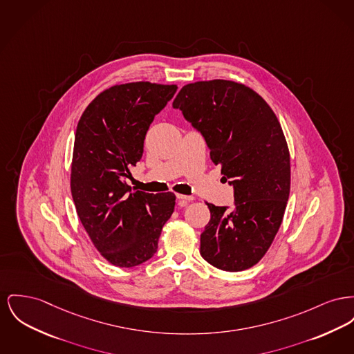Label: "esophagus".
<instances>
[{
  "label": "esophagus",
  "mask_w": 354,
  "mask_h": 354,
  "mask_svg": "<svg viewBox=\"0 0 354 354\" xmlns=\"http://www.w3.org/2000/svg\"><path fill=\"white\" fill-rule=\"evenodd\" d=\"M176 198H178V201H179L180 206H186L188 202H191V201L194 199L192 196H188V195H182V194H178V195H176Z\"/></svg>",
  "instance_id": "esophagus-1"
}]
</instances>
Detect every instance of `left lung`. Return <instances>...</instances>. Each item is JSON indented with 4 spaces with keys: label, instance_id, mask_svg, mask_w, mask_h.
I'll list each match as a JSON object with an SVG mask.
<instances>
[{
    "label": "left lung",
    "instance_id": "obj_1",
    "mask_svg": "<svg viewBox=\"0 0 354 354\" xmlns=\"http://www.w3.org/2000/svg\"><path fill=\"white\" fill-rule=\"evenodd\" d=\"M172 106L202 133L234 187V209L207 203L201 255L216 269L246 270L270 248L289 199L290 153L281 124L255 91L230 80L187 84Z\"/></svg>",
    "mask_w": 354,
    "mask_h": 354
}]
</instances>
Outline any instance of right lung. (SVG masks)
<instances>
[{
  "instance_id": "obj_1",
  "label": "right lung",
  "mask_w": 354,
  "mask_h": 354,
  "mask_svg": "<svg viewBox=\"0 0 354 354\" xmlns=\"http://www.w3.org/2000/svg\"><path fill=\"white\" fill-rule=\"evenodd\" d=\"M176 89L148 82L113 85L92 100L77 124L72 198L92 243L118 268L148 261L174 212L175 194L132 189L125 178L142 159L149 124Z\"/></svg>"
}]
</instances>
